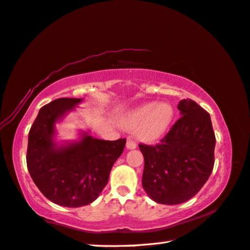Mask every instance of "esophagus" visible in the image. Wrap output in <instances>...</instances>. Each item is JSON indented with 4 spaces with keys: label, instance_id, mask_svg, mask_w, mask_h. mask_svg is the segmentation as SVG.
<instances>
[{
    "label": "esophagus",
    "instance_id": "34e87169",
    "mask_svg": "<svg viewBox=\"0 0 250 250\" xmlns=\"http://www.w3.org/2000/svg\"><path fill=\"white\" fill-rule=\"evenodd\" d=\"M126 148H128V149H136L137 144L133 140L128 139V141H126Z\"/></svg>",
    "mask_w": 250,
    "mask_h": 250
}]
</instances>
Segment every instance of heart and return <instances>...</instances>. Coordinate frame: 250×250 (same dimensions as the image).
<instances>
[{
  "label": "heart",
  "instance_id": "b5f03b06",
  "mask_svg": "<svg viewBox=\"0 0 250 250\" xmlns=\"http://www.w3.org/2000/svg\"><path fill=\"white\" fill-rule=\"evenodd\" d=\"M172 118L173 108L168 102H149L126 113L122 125L130 131L137 130L141 140L152 142L167 132Z\"/></svg>",
  "mask_w": 250,
  "mask_h": 250
}]
</instances>
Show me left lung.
Instances as JSON below:
<instances>
[{
  "label": "left lung",
  "instance_id": "1",
  "mask_svg": "<svg viewBox=\"0 0 250 250\" xmlns=\"http://www.w3.org/2000/svg\"><path fill=\"white\" fill-rule=\"evenodd\" d=\"M181 117L154 146L139 145L145 158L142 186L152 200L182 204L196 195L211 175L216 138L210 116L193 100L178 104Z\"/></svg>",
  "mask_w": 250,
  "mask_h": 250
}]
</instances>
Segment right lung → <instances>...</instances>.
Masks as SVG:
<instances>
[{"instance_id":"1","label":"right lung","mask_w":250,"mask_h":250,"mask_svg":"<svg viewBox=\"0 0 250 250\" xmlns=\"http://www.w3.org/2000/svg\"><path fill=\"white\" fill-rule=\"evenodd\" d=\"M81 101L60 98L42 106L30 129L26 151L27 169L40 191L52 203L72 208L97 199L126 141L100 140L83 133L80 141L57 146L55 122Z\"/></svg>"}]
</instances>
